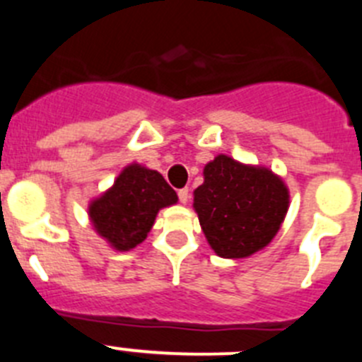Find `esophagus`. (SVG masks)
<instances>
[{
	"label": "esophagus",
	"mask_w": 362,
	"mask_h": 362,
	"mask_svg": "<svg viewBox=\"0 0 362 362\" xmlns=\"http://www.w3.org/2000/svg\"><path fill=\"white\" fill-rule=\"evenodd\" d=\"M177 196H179V201L183 204L188 203V197H190V194H188V188H181V190L177 192Z\"/></svg>",
	"instance_id": "esophagus-1"
}]
</instances>
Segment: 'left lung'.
<instances>
[{"instance_id":"1","label":"left lung","mask_w":362,"mask_h":362,"mask_svg":"<svg viewBox=\"0 0 362 362\" xmlns=\"http://www.w3.org/2000/svg\"><path fill=\"white\" fill-rule=\"evenodd\" d=\"M203 177L194 190V210L210 248L219 257L243 259L270 245L290 206L283 177L225 153L204 165Z\"/></svg>"}]
</instances>
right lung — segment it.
Here are the masks:
<instances>
[{"label":"right lung","instance_id":"right-lung-1","mask_svg":"<svg viewBox=\"0 0 362 362\" xmlns=\"http://www.w3.org/2000/svg\"><path fill=\"white\" fill-rule=\"evenodd\" d=\"M175 203L177 194L158 170L130 163L110 188L90 199L88 219L110 248L129 252L145 241L159 210Z\"/></svg>","mask_w":362,"mask_h":362}]
</instances>
